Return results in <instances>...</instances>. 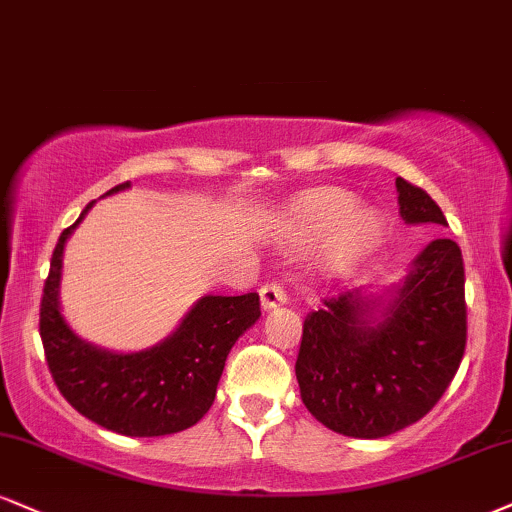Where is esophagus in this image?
<instances>
[{"label":"esophagus","mask_w":512,"mask_h":512,"mask_svg":"<svg viewBox=\"0 0 512 512\" xmlns=\"http://www.w3.org/2000/svg\"><path fill=\"white\" fill-rule=\"evenodd\" d=\"M261 304L266 311H270V308H275V306L287 304L285 287L277 285V282H268V285H263L261 287Z\"/></svg>","instance_id":"1"}]
</instances>
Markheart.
Segmentation results:
<instances>
[{
	"mask_svg": "<svg viewBox=\"0 0 512 512\" xmlns=\"http://www.w3.org/2000/svg\"><path fill=\"white\" fill-rule=\"evenodd\" d=\"M351 208L353 199L342 192H318L292 208L285 230L289 237L299 239V242H311V239L325 237L327 232L334 230ZM380 237L382 218L375 211L352 213L339 227V235L334 239L330 251L332 263L334 266H346V263L356 261V258L368 254L372 246L380 242Z\"/></svg>",
	"mask_w": 512,
	"mask_h": 512,
	"instance_id": "b5f03b06",
	"label": "heart"
}]
</instances>
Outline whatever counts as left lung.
Masks as SVG:
<instances>
[{"mask_svg":"<svg viewBox=\"0 0 512 512\" xmlns=\"http://www.w3.org/2000/svg\"><path fill=\"white\" fill-rule=\"evenodd\" d=\"M406 223L446 225L425 189L396 178ZM468 342L465 268L453 239H434L387 304L353 289L323 299L304 320L296 380L301 401L327 430L380 439L434 408Z\"/></svg>","mask_w":512,"mask_h":512,"instance_id":"8db88e82","label":"left lung"}]
</instances>
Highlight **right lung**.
Instances as JSON below:
<instances>
[{
    "instance_id": "right-lung-1",
    "label": "right lung",
    "mask_w": 512,
    "mask_h": 512,
    "mask_svg": "<svg viewBox=\"0 0 512 512\" xmlns=\"http://www.w3.org/2000/svg\"><path fill=\"white\" fill-rule=\"evenodd\" d=\"M125 187H130L128 182L106 194ZM92 204L61 232L44 280L40 337L54 384L80 415L125 437H163L187 430L211 408L227 353L261 318V301L256 292L208 294L168 339L137 353H113L82 342L61 315L59 282L63 246Z\"/></svg>"
}]
</instances>
